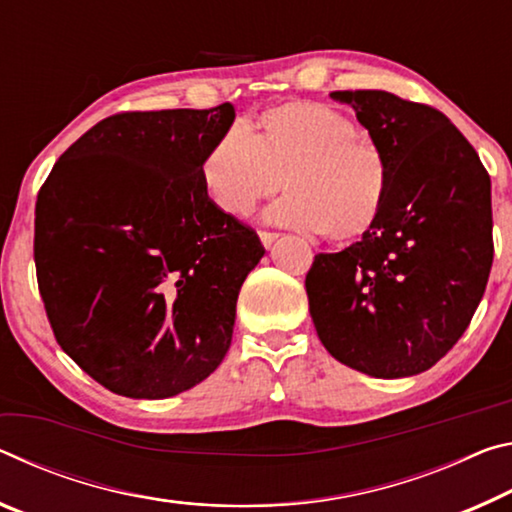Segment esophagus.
<instances>
[{"label": "esophagus", "instance_id": "esophagus-1", "mask_svg": "<svg viewBox=\"0 0 512 512\" xmlns=\"http://www.w3.org/2000/svg\"><path fill=\"white\" fill-rule=\"evenodd\" d=\"M258 236H261L263 247H272V242L279 238V233H276V231H258Z\"/></svg>", "mask_w": 512, "mask_h": 512}]
</instances>
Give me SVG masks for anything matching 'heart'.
<instances>
[{
    "mask_svg": "<svg viewBox=\"0 0 512 512\" xmlns=\"http://www.w3.org/2000/svg\"><path fill=\"white\" fill-rule=\"evenodd\" d=\"M201 183L233 217L249 215L283 183L288 192L267 211L272 222L354 240L385 211L392 163L354 117L297 99L263 111L256 133L240 122L226 127L201 161Z\"/></svg>",
    "mask_w": 512,
    "mask_h": 512,
    "instance_id": "obj_1",
    "label": "heart"
}]
</instances>
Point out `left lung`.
I'll use <instances>...</instances> for the list:
<instances>
[{
	"label": "left lung",
	"mask_w": 512,
	"mask_h": 512,
	"mask_svg": "<svg viewBox=\"0 0 512 512\" xmlns=\"http://www.w3.org/2000/svg\"><path fill=\"white\" fill-rule=\"evenodd\" d=\"M392 163L370 231L306 274L326 351L376 379L426 372L456 345L492 267L490 174L447 115L385 90H338Z\"/></svg>",
	"instance_id": "8db88e82"
}]
</instances>
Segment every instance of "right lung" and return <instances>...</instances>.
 <instances>
[{
	"mask_svg": "<svg viewBox=\"0 0 512 512\" xmlns=\"http://www.w3.org/2000/svg\"><path fill=\"white\" fill-rule=\"evenodd\" d=\"M231 104L106 117L38 192L33 258L61 349L115 395L165 399L217 370L265 249L206 197Z\"/></svg>",
	"mask_w": 512,
	"mask_h": 512,
	"instance_id": "right-lung-1",
	"label": "right lung"
}]
</instances>
